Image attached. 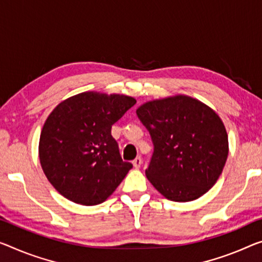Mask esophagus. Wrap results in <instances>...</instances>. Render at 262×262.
<instances>
[{
  "label": "esophagus",
  "mask_w": 262,
  "mask_h": 262,
  "mask_svg": "<svg viewBox=\"0 0 262 262\" xmlns=\"http://www.w3.org/2000/svg\"><path fill=\"white\" fill-rule=\"evenodd\" d=\"M142 163H143V160H142V158H140V157H137V158L132 160V164H134V166L136 168H139L140 166H142Z\"/></svg>",
  "instance_id": "esophagus-1"
}]
</instances>
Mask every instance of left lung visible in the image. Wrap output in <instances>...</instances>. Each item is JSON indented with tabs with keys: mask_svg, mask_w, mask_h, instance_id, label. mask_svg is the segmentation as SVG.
I'll use <instances>...</instances> for the list:
<instances>
[{
	"mask_svg": "<svg viewBox=\"0 0 262 262\" xmlns=\"http://www.w3.org/2000/svg\"><path fill=\"white\" fill-rule=\"evenodd\" d=\"M137 116L154 143L145 174L156 190L179 203L210 190L228 156L227 132L219 116L183 95L145 103Z\"/></svg>",
	"mask_w": 262,
	"mask_h": 262,
	"instance_id": "8db88e82",
	"label": "left lung"
}]
</instances>
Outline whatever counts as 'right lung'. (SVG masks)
Listing matches in <instances>:
<instances>
[{"mask_svg": "<svg viewBox=\"0 0 262 262\" xmlns=\"http://www.w3.org/2000/svg\"><path fill=\"white\" fill-rule=\"evenodd\" d=\"M135 104L128 96L83 92L54 108L39 137V162L63 196L98 205L125 178L132 164L120 157L111 127Z\"/></svg>", "mask_w": 262, "mask_h": 262, "instance_id": "right-lung-1", "label": "right lung"}]
</instances>
